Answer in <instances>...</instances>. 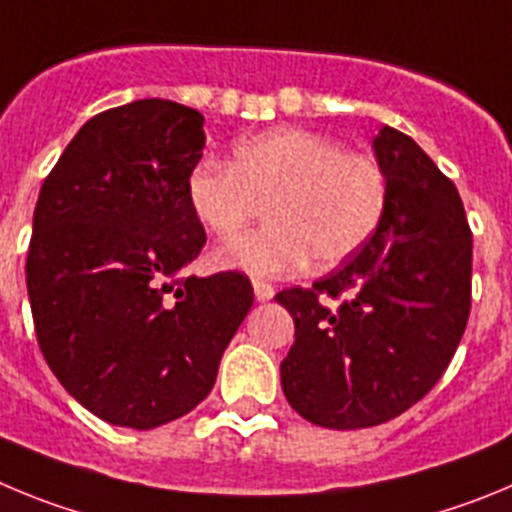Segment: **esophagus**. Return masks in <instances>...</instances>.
Masks as SVG:
<instances>
[{"instance_id":"34e87169","label":"esophagus","mask_w":512,"mask_h":512,"mask_svg":"<svg viewBox=\"0 0 512 512\" xmlns=\"http://www.w3.org/2000/svg\"><path fill=\"white\" fill-rule=\"evenodd\" d=\"M252 288H255L257 301H270V298L275 296V288L270 283H265V280H255V283H252Z\"/></svg>"}]
</instances>
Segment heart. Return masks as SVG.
Returning <instances> with one entry per match:
<instances>
[{"label": "heart", "mask_w": 512, "mask_h": 512, "mask_svg": "<svg viewBox=\"0 0 512 512\" xmlns=\"http://www.w3.org/2000/svg\"><path fill=\"white\" fill-rule=\"evenodd\" d=\"M188 204L206 232L229 237L267 211V227L227 239L222 270L280 278L316 257L334 267L357 255L388 214V173L331 137L273 130L234 147L232 165L204 160L188 178Z\"/></svg>", "instance_id": "b5f03b06"}]
</instances>
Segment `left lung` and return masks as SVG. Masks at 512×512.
I'll use <instances>...</instances> for the list:
<instances>
[{
  "instance_id": "1",
  "label": "left lung",
  "mask_w": 512,
  "mask_h": 512,
  "mask_svg": "<svg viewBox=\"0 0 512 512\" xmlns=\"http://www.w3.org/2000/svg\"><path fill=\"white\" fill-rule=\"evenodd\" d=\"M388 214L344 267L275 301L296 324L280 362L290 408L324 428H370L434 388L467 329L472 229L457 186L403 132L382 127Z\"/></svg>"
}]
</instances>
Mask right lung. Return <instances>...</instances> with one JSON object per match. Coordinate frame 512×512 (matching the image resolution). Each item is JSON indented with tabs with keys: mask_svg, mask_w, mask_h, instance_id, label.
I'll list each match as a JSON object with an SVG mask.
<instances>
[{
	"mask_svg": "<svg viewBox=\"0 0 512 512\" xmlns=\"http://www.w3.org/2000/svg\"><path fill=\"white\" fill-rule=\"evenodd\" d=\"M204 117L168 99L107 109L40 188L27 296L63 388L114 426H163L211 393L255 293L245 273L186 275L206 245L188 204Z\"/></svg>",
	"mask_w": 512,
	"mask_h": 512,
	"instance_id": "add662e5",
	"label": "right lung"
}]
</instances>
